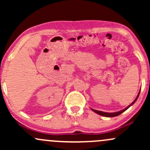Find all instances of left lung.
<instances>
[{
  "label": "left lung",
  "instance_id": "obj_1",
  "mask_svg": "<svg viewBox=\"0 0 150 150\" xmlns=\"http://www.w3.org/2000/svg\"><path fill=\"white\" fill-rule=\"evenodd\" d=\"M140 90L139 91L138 94H137V97L135 98V100H134L133 101H132V102L131 103V104H130V105H129L128 106H127L126 108H124V109L121 110V111H117V112H113V113H108V112H104V111H97V110L93 109V108H91V109H92V111H94V112H95L96 113H97V114L101 115V116H104V117H115V116H118V115L121 114V113H123V112H124V111H126V110L128 109V108L129 107H130V106H131L132 105H133L134 104H135V102L136 101H137V98H138L139 95H140Z\"/></svg>",
  "mask_w": 150,
  "mask_h": 150
}]
</instances>
